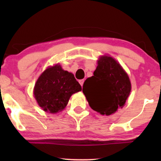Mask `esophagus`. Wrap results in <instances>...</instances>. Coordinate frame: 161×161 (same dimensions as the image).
Returning a JSON list of instances; mask_svg holds the SVG:
<instances>
[{
    "label": "esophagus",
    "mask_w": 161,
    "mask_h": 161,
    "mask_svg": "<svg viewBox=\"0 0 161 161\" xmlns=\"http://www.w3.org/2000/svg\"><path fill=\"white\" fill-rule=\"evenodd\" d=\"M79 83H80L81 86H83V83H84V79H80V80H79Z\"/></svg>",
    "instance_id": "34e87169"
}]
</instances>
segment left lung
I'll list each match as a JSON object with an SVG mask.
<instances>
[{"label": "left lung", "mask_w": 161, "mask_h": 161, "mask_svg": "<svg viewBox=\"0 0 161 161\" xmlns=\"http://www.w3.org/2000/svg\"><path fill=\"white\" fill-rule=\"evenodd\" d=\"M97 64L94 75L85 81L82 92L92 109L110 115L124 106L131 83L124 69L111 57H101Z\"/></svg>", "instance_id": "1"}]
</instances>
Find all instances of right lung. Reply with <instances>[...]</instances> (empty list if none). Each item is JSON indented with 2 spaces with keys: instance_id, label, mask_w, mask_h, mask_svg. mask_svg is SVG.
Returning <instances> with one entry per match:
<instances>
[{
  "instance_id": "obj_1",
  "label": "right lung",
  "mask_w": 161,
  "mask_h": 161,
  "mask_svg": "<svg viewBox=\"0 0 161 161\" xmlns=\"http://www.w3.org/2000/svg\"><path fill=\"white\" fill-rule=\"evenodd\" d=\"M82 90L73 73L55 65L40 75L34 88V95L39 106L51 114L64 110L73 94Z\"/></svg>"
}]
</instances>
